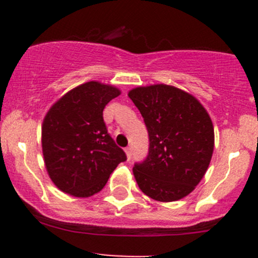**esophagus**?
Returning <instances> with one entry per match:
<instances>
[{
  "label": "esophagus",
  "mask_w": 258,
  "mask_h": 258,
  "mask_svg": "<svg viewBox=\"0 0 258 258\" xmlns=\"http://www.w3.org/2000/svg\"><path fill=\"white\" fill-rule=\"evenodd\" d=\"M124 152H126V156H127V161L131 160L132 157V148L131 147H127L126 150H124Z\"/></svg>",
  "instance_id": "esophagus-1"
}]
</instances>
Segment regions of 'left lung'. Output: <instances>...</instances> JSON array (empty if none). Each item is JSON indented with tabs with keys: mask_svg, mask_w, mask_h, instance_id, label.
Segmentation results:
<instances>
[{
	"mask_svg": "<svg viewBox=\"0 0 258 258\" xmlns=\"http://www.w3.org/2000/svg\"><path fill=\"white\" fill-rule=\"evenodd\" d=\"M128 97L144 117L150 139L147 157L134 167L140 189L160 202L183 199L196 188L212 158L210 114L196 97L163 83L134 88Z\"/></svg>",
	"mask_w": 258,
	"mask_h": 258,
	"instance_id": "obj_1",
	"label": "left lung"
}]
</instances>
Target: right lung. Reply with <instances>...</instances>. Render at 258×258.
<instances>
[{"instance_id": "add662e5", "label": "right lung", "mask_w": 258, "mask_h": 258, "mask_svg": "<svg viewBox=\"0 0 258 258\" xmlns=\"http://www.w3.org/2000/svg\"><path fill=\"white\" fill-rule=\"evenodd\" d=\"M121 95L111 85L90 81L52 105L42 123V153L49 178L64 194L90 197L100 192L123 150L114 144L103 122V108Z\"/></svg>"}]
</instances>
